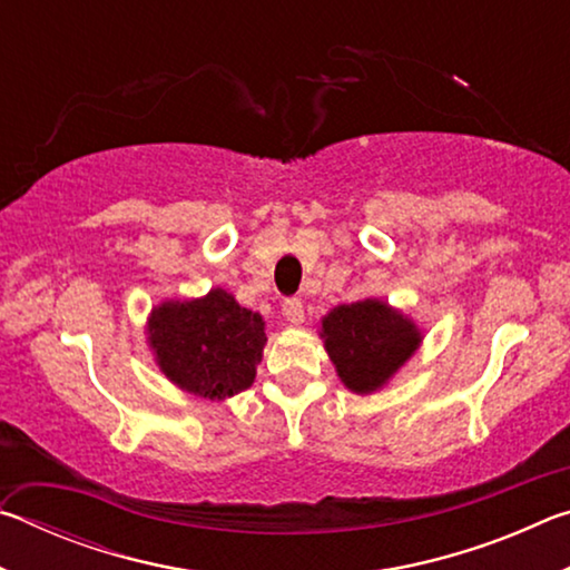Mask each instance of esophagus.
<instances>
[{"label":"esophagus","mask_w":570,"mask_h":570,"mask_svg":"<svg viewBox=\"0 0 570 570\" xmlns=\"http://www.w3.org/2000/svg\"><path fill=\"white\" fill-rule=\"evenodd\" d=\"M282 312H284L288 324H294V326L304 324V302H302V298H286Z\"/></svg>","instance_id":"1"}]
</instances>
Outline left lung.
Returning <instances> with one entry per match:
<instances>
[{
  "instance_id": "left-lung-1",
  "label": "left lung",
  "mask_w": 570,
  "mask_h": 570,
  "mask_svg": "<svg viewBox=\"0 0 570 570\" xmlns=\"http://www.w3.org/2000/svg\"><path fill=\"white\" fill-rule=\"evenodd\" d=\"M320 336L336 377L354 394L387 387L424 340L414 320L374 296L334 306L322 316Z\"/></svg>"
}]
</instances>
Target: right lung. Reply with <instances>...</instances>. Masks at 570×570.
<instances>
[{
  "label": "right lung",
  "instance_id": "obj_1",
  "mask_svg": "<svg viewBox=\"0 0 570 570\" xmlns=\"http://www.w3.org/2000/svg\"><path fill=\"white\" fill-rule=\"evenodd\" d=\"M148 350L178 390L224 402L248 390L264 356L266 322L226 288L198 298H166L150 308Z\"/></svg>",
  "mask_w": 570,
  "mask_h": 570
}]
</instances>
